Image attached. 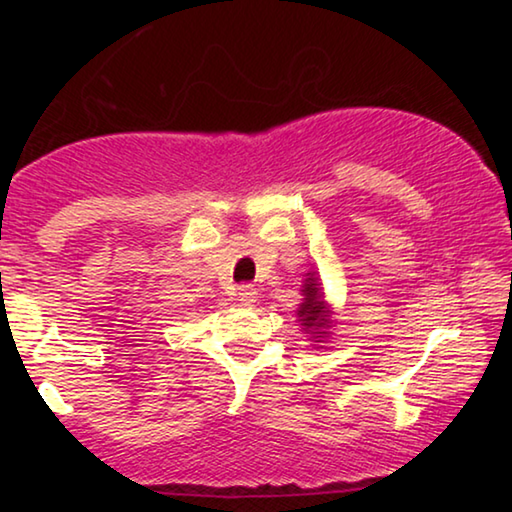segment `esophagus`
<instances>
[{"instance_id":"34e87169","label":"esophagus","mask_w":512,"mask_h":512,"mask_svg":"<svg viewBox=\"0 0 512 512\" xmlns=\"http://www.w3.org/2000/svg\"><path fill=\"white\" fill-rule=\"evenodd\" d=\"M237 298H240L244 305H251V303H256L258 291L251 284H242L240 289H237Z\"/></svg>"}]
</instances>
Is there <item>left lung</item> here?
I'll return each instance as SVG.
<instances>
[{"label": "left lung", "mask_w": 512, "mask_h": 512, "mask_svg": "<svg viewBox=\"0 0 512 512\" xmlns=\"http://www.w3.org/2000/svg\"><path fill=\"white\" fill-rule=\"evenodd\" d=\"M300 296H303V303L298 305V321L300 328L310 335L314 347L321 345V342L331 338V326H333V307L326 303L324 291H321L319 275L310 270L305 275L303 289H300Z\"/></svg>", "instance_id": "8db88e82"}]
</instances>
